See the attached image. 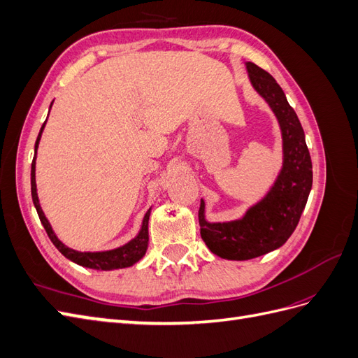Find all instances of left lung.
Wrapping results in <instances>:
<instances>
[{"label":"left lung","instance_id":"obj_1","mask_svg":"<svg viewBox=\"0 0 358 358\" xmlns=\"http://www.w3.org/2000/svg\"><path fill=\"white\" fill-rule=\"evenodd\" d=\"M249 82L275 113L282 136V167L262 200L242 218L224 222L206 220L200 201V234L210 251L225 259L257 258L282 246L296 230L312 188V161L305 131L282 88L254 62H245Z\"/></svg>","mask_w":358,"mask_h":358}]
</instances>
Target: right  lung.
Listing matches in <instances>:
<instances>
[{
    "label": "right lung",
    "instance_id": "1",
    "mask_svg": "<svg viewBox=\"0 0 358 358\" xmlns=\"http://www.w3.org/2000/svg\"><path fill=\"white\" fill-rule=\"evenodd\" d=\"M52 107V104H50ZM49 116V115H48ZM46 122L43 124L40 128V133L36 140V146H34V158H32V164H31V196H32V203L36 206V210L38 213V218L45 227V230L49 236V239L52 243L57 246L58 251L69 258L70 262L79 264L82 267H88V268H95V270H115V268H124V267H131L136 264L138 259H142L143 255L146 254L148 249V242H149V233H148V224H149V216L152 208H149V210L145 213L142 227L137 233L134 239L127 242L125 245L109 249V251H96V252H80L76 251V249L69 248L67 245H64L53 231L50 222L48 221L45 212H43L40 201H38V194H37V183H36V159H37V149L38 143L41 138V133L45 129Z\"/></svg>",
    "mask_w": 358,
    "mask_h": 358
}]
</instances>
